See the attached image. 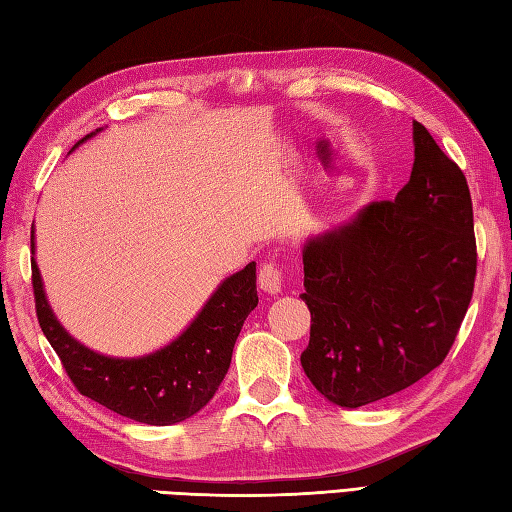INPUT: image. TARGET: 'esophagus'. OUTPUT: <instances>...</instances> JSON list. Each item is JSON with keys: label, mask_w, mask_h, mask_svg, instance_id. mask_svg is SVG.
<instances>
[{"label": "esophagus", "mask_w": 512, "mask_h": 512, "mask_svg": "<svg viewBox=\"0 0 512 512\" xmlns=\"http://www.w3.org/2000/svg\"><path fill=\"white\" fill-rule=\"evenodd\" d=\"M258 287L265 293H280L282 269L276 263H263L258 271Z\"/></svg>", "instance_id": "34e87169"}]
</instances>
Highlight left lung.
<instances>
[{"mask_svg": "<svg viewBox=\"0 0 512 512\" xmlns=\"http://www.w3.org/2000/svg\"><path fill=\"white\" fill-rule=\"evenodd\" d=\"M414 166L394 201L304 243L317 392L361 407L410 388L445 361L467 315L478 252L467 177L414 120Z\"/></svg>", "mask_w": 512, "mask_h": 512, "instance_id": "obj_1", "label": "left lung"}]
</instances>
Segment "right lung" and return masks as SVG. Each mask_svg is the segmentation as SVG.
Here are the masks:
<instances>
[{
  "mask_svg": "<svg viewBox=\"0 0 512 512\" xmlns=\"http://www.w3.org/2000/svg\"><path fill=\"white\" fill-rule=\"evenodd\" d=\"M30 247L34 249V236ZM32 289L41 331L76 390L111 412L157 427L181 423L208 405L230 368L245 317L258 306L256 263H249L221 282L186 331L168 346L144 357L116 359L89 350L59 324L45 300L34 258Z\"/></svg>",
  "mask_w": 512,
  "mask_h": 512,
  "instance_id": "1",
  "label": "right lung"
}]
</instances>
